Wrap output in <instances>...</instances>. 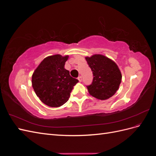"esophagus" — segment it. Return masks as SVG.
<instances>
[{"label":"esophagus","instance_id":"obj_1","mask_svg":"<svg viewBox=\"0 0 156 156\" xmlns=\"http://www.w3.org/2000/svg\"><path fill=\"white\" fill-rule=\"evenodd\" d=\"M78 80H79V81H80V82H81V81H82V78H81V76H80V75H79V76L78 77Z\"/></svg>","mask_w":156,"mask_h":156}]
</instances>
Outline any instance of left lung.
Returning a JSON list of instances; mask_svg holds the SVG:
<instances>
[{"label": "left lung", "mask_w": 156, "mask_h": 156, "mask_svg": "<svg viewBox=\"0 0 156 156\" xmlns=\"http://www.w3.org/2000/svg\"><path fill=\"white\" fill-rule=\"evenodd\" d=\"M93 73L91 84L87 86L89 94L98 100H105L119 90L122 74L117 64L102 55L85 58Z\"/></svg>", "instance_id": "1"}]
</instances>
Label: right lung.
I'll return each mask as SVG.
<instances>
[{
    "label": "right lung",
    "instance_id": "obj_1",
    "mask_svg": "<svg viewBox=\"0 0 156 156\" xmlns=\"http://www.w3.org/2000/svg\"><path fill=\"white\" fill-rule=\"evenodd\" d=\"M69 56L60 55L44 58L32 77L33 89L40 100L51 107L64 105L78 80L69 75L64 65Z\"/></svg>",
    "mask_w": 156,
    "mask_h": 156
}]
</instances>
